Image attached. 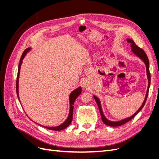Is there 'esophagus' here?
<instances>
[{
  "instance_id": "34e87169",
  "label": "esophagus",
  "mask_w": 159,
  "mask_h": 159,
  "mask_svg": "<svg viewBox=\"0 0 159 159\" xmlns=\"http://www.w3.org/2000/svg\"><path fill=\"white\" fill-rule=\"evenodd\" d=\"M83 86H84V87H87V84H86L85 81H84V82H83Z\"/></svg>"
}]
</instances>
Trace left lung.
<instances>
[{"instance_id": "8db88e82", "label": "left lung", "mask_w": 159, "mask_h": 159, "mask_svg": "<svg viewBox=\"0 0 159 159\" xmlns=\"http://www.w3.org/2000/svg\"><path fill=\"white\" fill-rule=\"evenodd\" d=\"M127 41L128 43H131V47L132 48V52L137 56H138L139 58H141L144 62H145V64L146 65V70H147V78H148V88H147V91L145 99V100H144V102H143L142 105L141 106V107L139 109V110L137 111L134 114H133L132 116H131V117H129V118H126V119L121 120V121H115V122L109 121V120H108L106 117L104 116L103 113V111H102V106H101V102H100L99 99L97 97H96L95 95L93 96V98H94V99L95 100V102H96V103H97V104L98 105V107H99V112H100V114H101V117H102V119L103 122L105 125H107L110 126V127H118V126L122 125L126 123L128 121H129L130 120H131L139 111H140L144 107V105H145V102H146L147 97H148V94L149 87H150V84H151V74H150V71H149V61H148V57H147V56L146 54V53L145 52V51H144L142 48H139V46H137L135 44V43L134 42V41L133 40L129 39V38H128V39L127 40Z\"/></svg>"}]
</instances>
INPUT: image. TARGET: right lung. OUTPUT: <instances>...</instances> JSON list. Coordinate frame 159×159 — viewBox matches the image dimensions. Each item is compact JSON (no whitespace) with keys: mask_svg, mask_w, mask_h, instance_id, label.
<instances>
[{"mask_svg":"<svg viewBox=\"0 0 159 159\" xmlns=\"http://www.w3.org/2000/svg\"><path fill=\"white\" fill-rule=\"evenodd\" d=\"M30 48H27L26 50H25V52H23V54L21 56V58L20 60V63H19L18 65V74H17V79H16V93H17V96L18 98L19 99V96H18V79H19V75H20V67H21V64L22 63V60L24 59V57L26 56V53L30 50ZM81 88L79 87L78 88H77L76 89H75L74 91H72V92L70 93V113H69V116L65 122H64L60 125L57 126V127H44L48 129H50V130H53V131H61V130H63L66 128L68 127L71 124V121H72V119H73V111H74V104L75 102V100L76 99V98L78 97V96L81 94Z\"/></svg>","mask_w":159,"mask_h":159,"instance_id":"add662e5","label":"right lung"}]
</instances>
